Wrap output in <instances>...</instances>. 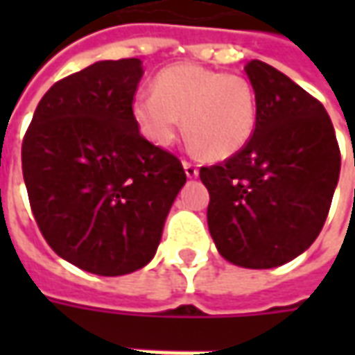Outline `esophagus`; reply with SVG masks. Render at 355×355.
Returning a JSON list of instances; mask_svg holds the SVG:
<instances>
[{"label": "esophagus", "instance_id": "1", "mask_svg": "<svg viewBox=\"0 0 355 355\" xmlns=\"http://www.w3.org/2000/svg\"><path fill=\"white\" fill-rule=\"evenodd\" d=\"M182 165H184V171H186V177L188 178H196L198 175H200V169L193 165V163L190 162H182Z\"/></svg>", "mask_w": 355, "mask_h": 355}]
</instances>
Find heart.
I'll return each mask as SVG.
<instances>
[{
  "mask_svg": "<svg viewBox=\"0 0 355 355\" xmlns=\"http://www.w3.org/2000/svg\"><path fill=\"white\" fill-rule=\"evenodd\" d=\"M132 117L144 139L171 146L182 129L196 150L213 159L241 152L257 127V93L239 73L173 64L155 76L154 93L132 98Z\"/></svg>",
  "mask_w": 355,
  "mask_h": 355,
  "instance_id": "1",
  "label": "heart"
}]
</instances>
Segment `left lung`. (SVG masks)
<instances>
[{
  "instance_id": "obj_1",
  "label": "left lung",
  "mask_w": 355,
  "mask_h": 355,
  "mask_svg": "<svg viewBox=\"0 0 355 355\" xmlns=\"http://www.w3.org/2000/svg\"><path fill=\"white\" fill-rule=\"evenodd\" d=\"M257 93V127L226 162L201 167L207 224L218 253L236 266L275 268L320 236L333 201L340 150L318 98L262 60L245 64Z\"/></svg>"
}]
</instances>
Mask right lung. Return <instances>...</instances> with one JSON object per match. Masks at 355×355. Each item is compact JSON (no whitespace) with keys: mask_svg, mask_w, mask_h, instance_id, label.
<instances>
[{"mask_svg":"<svg viewBox=\"0 0 355 355\" xmlns=\"http://www.w3.org/2000/svg\"><path fill=\"white\" fill-rule=\"evenodd\" d=\"M140 58L101 60L43 94L22 140L30 207L51 249L96 275L146 266L186 182L132 117Z\"/></svg>","mask_w":355,"mask_h":355,"instance_id":"right-lung-1","label":"right lung"}]
</instances>
